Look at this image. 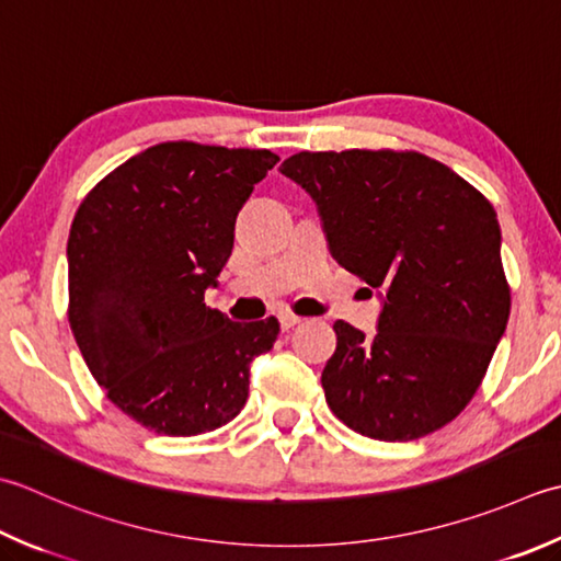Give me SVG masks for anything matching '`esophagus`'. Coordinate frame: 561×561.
<instances>
[{
	"label": "esophagus",
	"instance_id": "obj_1",
	"mask_svg": "<svg viewBox=\"0 0 561 561\" xmlns=\"http://www.w3.org/2000/svg\"><path fill=\"white\" fill-rule=\"evenodd\" d=\"M296 323H301V318H299V316H294V313H279V325H282V331H289V328H294Z\"/></svg>",
	"mask_w": 561,
	"mask_h": 561
}]
</instances>
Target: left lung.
<instances>
[{"instance_id":"obj_1","label":"left lung","mask_w":561,"mask_h":561,"mask_svg":"<svg viewBox=\"0 0 561 561\" xmlns=\"http://www.w3.org/2000/svg\"><path fill=\"white\" fill-rule=\"evenodd\" d=\"M331 255L379 291L375 337L335 321L321 383L355 433L409 443L474 397L511 313L501 226L481 192L421 152H296Z\"/></svg>"}]
</instances>
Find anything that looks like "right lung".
Returning <instances> with one entry per match:
<instances>
[{
  "label": "right lung",
  "instance_id": "right-lung-1",
  "mask_svg": "<svg viewBox=\"0 0 561 561\" xmlns=\"http://www.w3.org/2000/svg\"><path fill=\"white\" fill-rule=\"evenodd\" d=\"M279 158L160 142L84 196L68 238L70 328L108 401L148 431L190 437L233 421L277 318L233 323L204 291L233 250L238 211Z\"/></svg>",
  "mask_w": 561,
  "mask_h": 561
}]
</instances>
